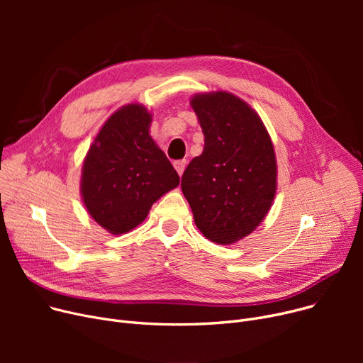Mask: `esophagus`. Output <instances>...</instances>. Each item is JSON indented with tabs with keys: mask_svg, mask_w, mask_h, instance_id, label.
Instances as JSON below:
<instances>
[{
	"mask_svg": "<svg viewBox=\"0 0 363 363\" xmlns=\"http://www.w3.org/2000/svg\"><path fill=\"white\" fill-rule=\"evenodd\" d=\"M185 164H186V162H185V160H177V162L174 163V166H175V169H177V172H178V175H179V177L184 174Z\"/></svg>",
	"mask_w": 363,
	"mask_h": 363,
	"instance_id": "esophagus-1",
	"label": "esophagus"
}]
</instances>
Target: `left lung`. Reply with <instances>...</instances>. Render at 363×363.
Masks as SVG:
<instances>
[{
  "instance_id": "8db88e82",
  "label": "left lung",
  "mask_w": 363,
  "mask_h": 363,
  "mask_svg": "<svg viewBox=\"0 0 363 363\" xmlns=\"http://www.w3.org/2000/svg\"><path fill=\"white\" fill-rule=\"evenodd\" d=\"M191 106L204 148L184 172L182 193L203 235L231 244L269 212L277 191L274 145L256 111L230 92L199 94Z\"/></svg>"
}]
</instances>
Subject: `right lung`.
<instances>
[{
	"instance_id": "1",
	"label": "right lung",
	"mask_w": 363,
	"mask_h": 363,
	"mask_svg": "<svg viewBox=\"0 0 363 363\" xmlns=\"http://www.w3.org/2000/svg\"><path fill=\"white\" fill-rule=\"evenodd\" d=\"M151 114L129 104L108 118L82 167L81 193L94 220L111 234L140 225L179 175L150 137Z\"/></svg>"
}]
</instances>
